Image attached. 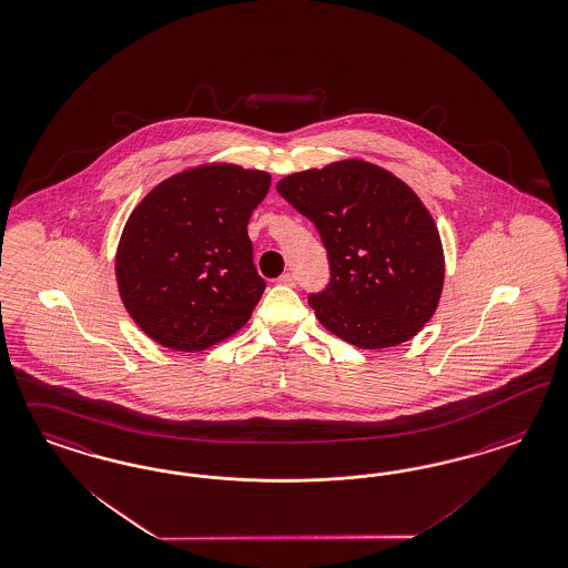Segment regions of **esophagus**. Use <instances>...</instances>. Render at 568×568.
<instances>
[{
	"instance_id": "esophagus-1",
	"label": "esophagus",
	"mask_w": 568,
	"mask_h": 568,
	"mask_svg": "<svg viewBox=\"0 0 568 568\" xmlns=\"http://www.w3.org/2000/svg\"><path fill=\"white\" fill-rule=\"evenodd\" d=\"M280 284H284V286H294V284H296V275L291 274V272L280 275Z\"/></svg>"
}]
</instances>
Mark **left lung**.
Returning <instances> with one entry per match:
<instances>
[{
	"label": "left lung",
	"mask_w": 568,
	"mask_h": 568,
	"mask_svg": "<svg viewBox=\"0 0 568 568\" xmlns=\"http://www.w3.org/2000/svg\"><path fill=\"white\" fill-rule=\"evenodd\" d=\"M275 190L314 223L328 253L331 282L310 294L322 326L362 349L417 335L444 284L440 233L417 193L362 160L294 172Z\"/></svg>",
	"instance_id": "1"
}]
</instances>
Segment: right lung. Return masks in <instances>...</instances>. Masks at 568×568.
<instances>
[{
    "label": "right lung",
    "mask_w": 568,
    "mask_h": 568,
    "mask_svg": "<svg viewBox=\"0 0 568 568\" xmlns=\"http://www.w3.org/2000/svg\"><path fill=\"white\" fill-rule=\"evenodd\" d=\"M270 185L261 170L197 166L160 183L132 211L115 277L128 314L155 343L202 352L248 322L265 280L246 227Z\"/></svg>",
    "instance_id": "obj_1"
}]
</instances>
